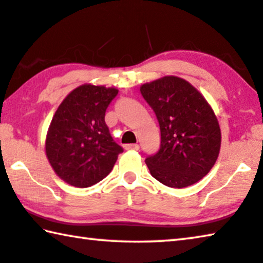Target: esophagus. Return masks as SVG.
Instances as JSON below:
<instances>
[{"label":"esophagus","instance_id":"1","mask_svg":"<svg viewBox=\"0 0 263 263\" xmlns=\"http://www.w3.org/2000/svg\"><path fill=\"white\" fill-rule=\"evenodd\" d=\"M124 148H126L127 151H139L140 145L136 143H132V144H126L124 145Z\"/></svg>","mask_w":263,"mask_h":263}]
</instances>
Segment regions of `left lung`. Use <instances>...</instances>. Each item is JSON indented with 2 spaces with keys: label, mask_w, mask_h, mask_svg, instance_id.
<instances>
[{
  "label": "left lung",
  "mask_w": 263,
  "mask_h": 263,
  "mask_svg": "<svg viewBox=\"0 0 263 263\" xmlns=\"http://www.w3.org/2000/svg\"><path fill=\"white\" fill-rule=\"evenodd\" d=\"M140 90L161 132L159 152L145 159L152 176L172 188L196 183L220 153L221 130L212 107L195 87L177 76L144 83Z\"/></svg>",
  "instance_id": "1"
}]
</instances>
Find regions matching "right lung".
I'll use <instances>...</instances> for the list:
<instances>
[{
    "mask_svg": "<svg viewBox=\"0 0 263 263\" xmlns=\"http://www.w3.org/2000/svg\"><path fill=\"white\" fill-rule=\"evenodd\" d=\"M119 90L82 84L60 104L48 129L46 154L54 172L74 187L103 180L123 152L112 140L104 115Z\"/></svg>",
    "mask_w": 263,
    "mask_h": 263,
    "instance_id": "1",
    "label": "right lung"
}]
</instances>
